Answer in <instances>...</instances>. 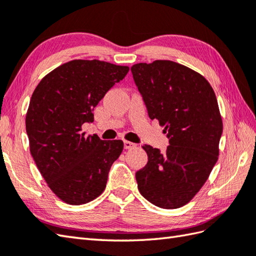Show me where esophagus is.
I'll use <instances>...</instances> for the list:
<instances>
[{
    "mask_svg": "<svg viewBox=\"0 0 256 256\" xmlns=\"http://www.w3.org/2000/svg\"><path fill=\"white\" fill-rule=\"evenodd\" d=\"M134 148H136V144L128 142V140H124V148L125 150H132Z\"/></svg>",
    "mask_w": 256,
    "mask_h": 256,
    "instance_id": "obj_1",
    "label": "esophagus"
}]
</instances>
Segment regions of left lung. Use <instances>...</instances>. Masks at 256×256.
Wrapping results in <instances>:
<instances>
[{
	"label": "left lung",
	"instance_id": "left-lung-1",
	"mask_svg": "<svg viewBox=\"0 0 256 256\" xmlns=\"http://www.w3.org/2000/svg\"><path fill=\"white\" fill-rule=\"evenodd\" d=\"M131 72L150 118L158 120L170 138L164 153L143 146L148 162L135 174L138 190L160 208H180L218 160L224 125L214 91L204 76L170 60L140 62Z\"/></svg>",
	"mask_w": 256,
	"mask_h": 256
}]
</instances>
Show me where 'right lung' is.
I'll use <instances>...</instances> for the list:
<instances>
[{
	"label": "right lung",
	"instance_id": "right-lung-1",
	"mask_svg": "<svg viewBox=\"0 0 256 256\" xmlns=\"http://www.w3.org/2000/svg\"><path fill=\"white\" fill-rule=\"evenodd\" d=\"M128 69L74 59L46 74L32 92L25 120L30 150L48 187L64 202L84 204L106 189L123 142L86 136L81 126L94 122V108Z\"/></svg>",
	"mask_w": 256,
	"mask_h": 256
}]
</instances>
